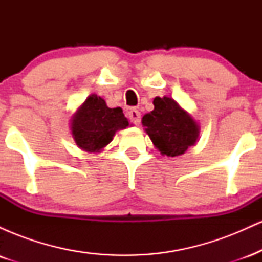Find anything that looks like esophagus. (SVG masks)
I'll use <instances>...</instances> for the list:
<instances>
[{"instance_id": "34e87169", "label": "esophagus", "mask_w": 262, "mask_h": 262, "mask_svg": "<svg viewBox=\"0 0 262 262\" xmlns=\"http://www.w3.org/2000/svg\"><path fill=\"white\" fill-rule=\"evenodd\" d=\"M128 116L129 118H130V121L134 123V124H140V121H141V113L139 112L138 110H135V108H133V110H130L128 112Z\"/></svg>"}]
</instances>
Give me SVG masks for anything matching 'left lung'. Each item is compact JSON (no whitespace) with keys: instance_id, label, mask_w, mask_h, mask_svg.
<instances>
[{"instance_id":"8db88e82","label":"left lung","mask_w":262,"mask_h":262,"mask_svg":"<svg viewBox=\"0 0 262 262\" xmlns=\"http://www.w3.org/2000/svg\"><path fill=\"white\" fill-rule=\"evenodd\" d=\"M154 110L143 117L145 133L161 155L180 156L193 146L200 137V125L173 98L155 97Z\"/></svg>"}]
</instances>
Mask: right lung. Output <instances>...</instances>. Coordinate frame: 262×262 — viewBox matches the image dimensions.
<instances>
[{"mask_svg": "<svg viewBox=\"0 0 262 262\" xmlns=\"http://www.w3.org/2000/svg\"><path fill=\"white\" fill-rule=\"evenodd\" d=\"M128 125L122 108H110L96 93L86 98L70 119L75 143L86 152H101L113 140L116 132Z\"/></svg>", "mask_w": 262, "mask_h": 262, "instance_id": "1", "label": "right lung"}]
</instances>
